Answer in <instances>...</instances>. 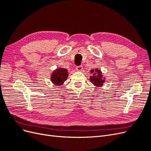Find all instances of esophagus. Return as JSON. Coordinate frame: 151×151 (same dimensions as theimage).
Returning <instances> with one entry per match:
<instances>
[{
    "label": "esophagus",
    "instance_id": "34e87169",
    "mask_svg": "<svg viewBox=\"0 0 151 151\" xmlns=\"http://www.w3.org/2000/svg\"><path fill=\"white\" fill-rule=\"evenodd\" d=\"M83 69V67L82 65H79V66H76V70L78 71H81Z\"/></svg>",
    "mask_w": 151,
    "mask_h": 151
}]
</instances>
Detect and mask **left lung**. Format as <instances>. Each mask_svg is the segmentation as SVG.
<instances>
[{
	"label": "left lung",
	"instance_id": "1",
	"mask_svg": "<svg viewBox=\"0 0 151 151\" xmlns=\"http://www.w3.org/2000/svg\"><path fill=\"white\" fill-rule=\"evenodd\" d=\"M91 72L93 73V76L90 77L91 81L97 86H101L103 84L104 80L103 79L102 75L101 74V71L96 69L95 70H91Z\"/></svg>",
	"mask_w": 151,
	"mask_h": 151
}]
</instances>
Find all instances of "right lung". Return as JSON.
Listing matches in <instances>:
<instances>
[{"label":"right lung","mask_w":151,"mask_h":151,"mask_svg":"<svg viewBox=\"0 0 151 151\" xmlns=\"http://www.w3.org/2000/svg\"><path fill=\"white\" fill-rule=\"evenodd\" d=\"M68 73L65 68H58L55 70L51 77V80L55 85H61L67 79Z\"/></svg>","instance_id":"right-lung-1"}]
</instances>
